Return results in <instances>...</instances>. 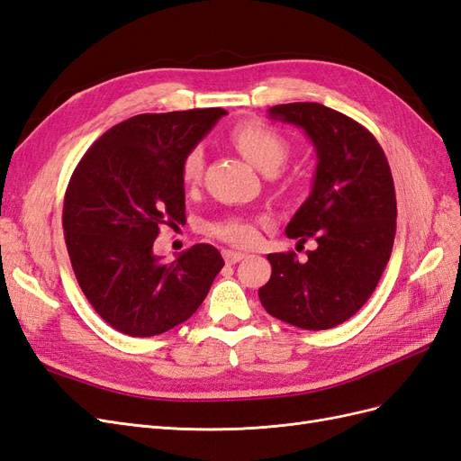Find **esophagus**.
<instances>
[{
  "instance_id": "1",
  "label": "esophagus",
  "mask_w": 461,
  "mask_h": 461,
  "mask_svg": "<svg viewBox=\"0 0 461 461\" xmlns=\"http://www.w3.org/2000/svg\"><path fill=\"white\" fill-rule=\"evenodd\" d=\"M222 258H225V261H227L229 265H232V263H239V261L246 259V254L234 252V249H222Z\"/></svg>"
}]
</instances>
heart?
<instances>
[{
	"label": "heart",
	"instance_id": "1",
	"mask_svg": "<svg viewBox=\"0 0 461 461\" xmlns=\"http://www.w3.org/2000/svg\"><path fill=\"white\" fill-rule=\"evenodd\" d=\"M230 140L242 151V156L249 163H254L263 173L276 171L286 159L288 149H290L286 136L261 121H248L239 124V127L230 132ZM180 171H183V180L186 185L198 183L203 171L202 148H194L186 153V158L183 161V169ZM209 230H212V234L219 236V239L236 246L254 244L258 236L254 222L240 217H229L219 222H213Z\"/></svg>",
	"mask_w": 461,
	"mask_h": 461
}]
</instances>
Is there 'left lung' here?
I'll return each instance as SVG.
<instances>
[{"instance_id": "obj_1", "label": "left lung", "mask_w": 461, "mask_h": 461, "mask_svg": "<svg viewBox=\"0 0 461 461\" xmlns=\"http://www.w3.org/2000/svg\"><path fill=\"white\" fill-rule=\"evenodd\" d=\"M300 127L317 153L313 186L286 225L298 244L313 239L308 259L269 254L271 278L259 288L269 315L308 330L332 329L356 315L386 267L396 234V194L386 156L354 119L313 102L269 109Z\"/></svg>"}]
</instances>
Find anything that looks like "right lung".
Wrapping results in <instances>:
<instances>
[{"label": "right lung", "instance_id": "add662e5", "mask_svg": "<svg viewBox=\"0 0 461 461\" xmlns=\"http://www.w3.org/2000/svg\"><path fill=\"white\" fill-rule=\"evenodd\" d=\"M222 115L212 107L131 117L97 138L71 176L67 252L92 308L122 334L156 337L185 323L225 265L212 244L171 263L153 254L159 227L186 221V153Z\"/></svg>", "mask_w": 461, "mask_h": 461}]
</instances>
